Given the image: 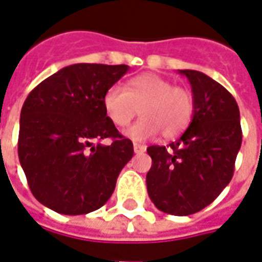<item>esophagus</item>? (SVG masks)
Listing matches in <instances>:
<instances>
[{"label": "esophagus", "mask_w": 262, "mask_h": 262, "mask_svg": "<svg viewBox=\"0 0 262 262\" xmlns=\"http://www.w3.org/2000/svg\"><path fill=\"white\" fill-rule=\"evenodd\" d=\"M145 149H146V146H144V145L134 144V152L135 154H144Z\"/></svg>", "instance_id": "esophagus-1"}]
</instances>
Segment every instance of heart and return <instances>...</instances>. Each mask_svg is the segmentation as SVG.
<instances>
[{"label":"heart","instance_id":"obj_1","mask_svg":"<svg viewBox=\"0 0 262 262\" xmlns=\"http://www.w3.org/2000/svg\"><path fill=\"white\" fill-rule=\"evenodd\" d=\"M102 103L107 118L118 128L127 127L141 108L144 118L125 133L134 141H145L159 133L166 139L176 138L187 128L194 112L190 92L149 72L128 79L124 89L110 86Z\"/></svg>","mask_w":262,"mask_h":262}]
</instances>
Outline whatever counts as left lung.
Wrapping results in <instances>:
<instances>
[{"instance_id": "1", "label": "left lung", "mask_w": 262, "mask_h": 262, "mask_svg": "<svg viewBox=\"0 0 262 262\" xmlns=\"http://www.w3.org/2000/svg\"><path fill=\"white\" fill-rule=\"evenodd\" d=\"M179 74L191 85L192 120L167 148L146 149L152 158L146 188L159 211L187 216L208 207L230 183L242 127L237 103L221 83L200 71Z\"/></svg>"}]
</instances>
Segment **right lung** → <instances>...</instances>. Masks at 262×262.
Segmentation results:
<instances>
[{
    "label": "right lung",
    "instance_id": "obj_1",
    "mask_svg": "<svg viewBox=\"0 0 262 262\" xmlns=\"http://www.w3.org/2000/svg\"><path fill=\"white\" fill-rule=\"evenodd\" d=\"M128 66L72 64L39 83L19 120L18 155L30 191L62 215H83L112 196L134 155L103 110V95ZM112 138L110 145L95 140Z\"/></svg>",
    "mask_w": 262,
    "mask_h": 262
}]
</instances>
